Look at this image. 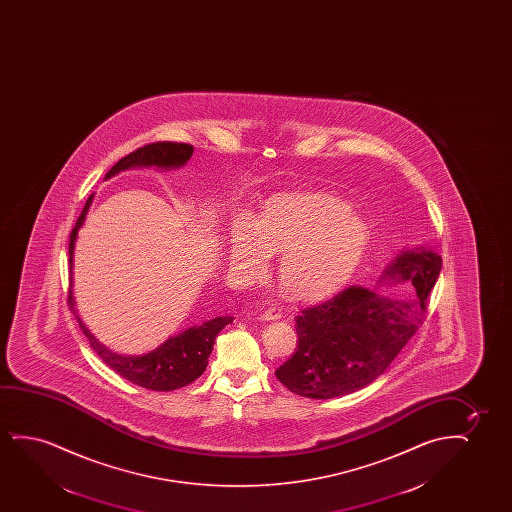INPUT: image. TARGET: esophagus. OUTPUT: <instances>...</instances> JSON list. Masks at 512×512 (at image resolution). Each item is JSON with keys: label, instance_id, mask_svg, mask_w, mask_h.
<instances>
[{"label": "esophagus", "instance_id": "34e87169", "mask_svg": "<svg viewBox=\"0 0 512 512\" xmlns=\"http://www.w3.org/2000/svg\"><path fill=\"white\" fill-rule=\"evenodd\" d=\"M283 313H281V309L278 308H267L262 315H260V320H266V322H274V320H280Z\"/></svg>", "mask_w": 512, "mask_h": 512}]
</instances>
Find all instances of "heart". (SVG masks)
<instances>
[{"label": "heart", "instance_id": "obj_1", "mask_svg": "<svg viewBox=\"0 0 512 512\" xmlns=\"http://www.w3.org/2000/svg\"><path fill=\"white\" fill-rule=\"evenodd\" d=\"M369 227L334 192L281 194L257 222L232 227L229 253L250 278L266 273L271 253H281L280 285L297 302L318 304L339 294L355 274L369 245Z\"/></svg>", "mask_w": 512, "mask_h": 512}]
</instances>
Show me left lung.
Masks as SVG:
<instances>
[{"mask_svg": "<svg viewBox=\"0 0 512 512\" xmlns=\"http://www.w3.org/2000/svg\"><path fill=\"white\" fill-rule=\"evenodd\" d=\"M441 267L434 250H407L383 274V281L402 285L400 294L350 287L304 309L295 318L297 350L276 369V378L309 399L348 395L372 383L425 320Z\"/></svg>", "mask_w": 512, "mask_h": 512, "instance_id": "1", "label": "left lung"}]
</instances>
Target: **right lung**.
Instances as JSON below:
<instances>
[{
  "mask_svg": "<svg viewBox=\"0 0 512 512\" xmlns=\"http://www.w3.org/2000/svg\"><path fill=\"white\" fill-rule=\"evenodd\" d=\"M194 154V147L187 143H175V141H157L150 143L145 147L134 150L131 154L122 157L115 166H113L105 178H112L124 169L136 168V166H157V168L169 169L180 168L185 162L189 161ZM92 197L89 196L85 203L84 210L78 217L77 224L73 227L70 234V295H68V304H70L73 315L77 318L80 329L85 337L89 339L92 350L98 353L99 358L105 362L110 369L120 374L122 378L131 381L134 385L143 386L148 390L155 392H171L176 388L187 386L192 381H196L203 374L208 357H210L213 344L217 339L218 332L224 329L225 325L234 320L232 316H217L210 322H204L199 327H190L189 330H183L178 336L169 337L166 343L161 344L159 348L150 351L147 355H119L115 351L108 350L105 344L99 343L96 337L92 336L91 330L85 327V323L80 320L73 301V292H71V267H73V248H75V239H77L78 229L84 224L85 215L89 211L92 203Z\"/></svg>",
  "mask_w": 512,
  "mask_h": 512,
  "instance_id": "right-lung-1",
  "label": "right lung"
}]
</instances>
